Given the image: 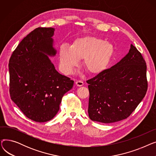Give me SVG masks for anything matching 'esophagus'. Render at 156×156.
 <instances>
[{"instance_id": "34e87169", "label": "esophagus", "mask_w": 156, "mask_h": 156, "mask_svg": "<svg viewBox=\"0 0 156 156\" xmlns=\"http://www.w3.org/2000/svg\"><path fill=\"white\" fill-rule=\"evenodd\" d=\"M76 85L78 86V87H81V86H83V82L82 81H80V80H78V81H76Z\"/></svg>"}]
</instances>
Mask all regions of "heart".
I'll list each match as a JSON object with an SVG mask.
<instances>
[{"label":"heart","instance_id":"1","mask_svg":"<svg viewBox=\"0 0 156 156\" xmlns=\"http://www.w3.org/2000/svg\"><path fill=\"white\" fill-rule=\"evenodd\" d=\"M114 46L108 41L92 36L76 38L71 45L62 44L59 47V66L65 75H69L83 59V66L92 75L104 71L114 54Z\"/></svg>","mask_w":156,"mask_h":156}]
</instances>
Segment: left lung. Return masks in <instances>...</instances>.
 <instances>
[{"mask_svg": "<svg viewBox=\"0 0 156 156\" xmlns=\"http://www.w3.org/2000/svg\"><path fill=\"white\" fill-rule=\"evenodd\" d=\"M146 73L145 61L131 44L129 52L119 62L87 81L89 118L111 123L129 117L146 94Z\"/></svg>", "mask_w": 156, "mask_h": 156, "instance_id": "left-lung-1", "label": "left lung"}]
</instances>
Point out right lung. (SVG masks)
Returning <instances> with one entry per match:
<instances>
[{
  "label": "right lung",
  "instance_id": "obj_1",
  "mask_svg": "<svg viewBox=\"0 0 156 156\" xmlns=\"http://www.w3.org/2000/svg\"><path fill=\"white\" fill-rule=\"evenodd\" d=\"M54 28H37L24 37L11 56L9 92L12 101L28 118L36 122L52 119L63 95L74 81L61 75L48 56H54Z\"/></svg>",
  "mask_w": 156,
  "mask_h": 156
}]
</instances>
